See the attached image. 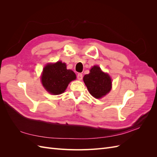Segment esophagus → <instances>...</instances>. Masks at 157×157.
<instances>
[{
  "label": "esophagus",
  "mask_w": 157,
  "mask_h": 157,
  "mask_svg": "<svg viewBox=\"0 0 157 157\" xmlns=\"http://www.w3.org/2000/svg\"><path fill=\"white\" fill-rule=\"evenodd\" d=\"M77 78L78 79V80H82V75L81 74V73H78V75H77Z\"/></svg>",
  "instance_id": "esophagus-1"
}]
</instances>
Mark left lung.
<instances>
[{
    "label": "left lung",
    "instance_id": "obj_1",
    "mask_svg": "<svg viewBox=\"0 0 157 157\" xmlns=\"http://www.w3.org/2000/svg\"><path fill=\"white\" fill-rule=\"evenodd\" d=\"M83 80L90 94L97 99L105 96L112 88L110 76L103 72L98 65H94L90 70V73L84 76Z\"/></svg>",
    "mask_w": 157,
    "mask_h": 157
}]
</instances>
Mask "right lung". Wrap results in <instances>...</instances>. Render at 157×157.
Returning <instances> with one entry per match:
<instances>
[{
  "label": "right lung",
  "instance_id": "1",
  "mask_svg": "<svg viewBox=\"0 0 157 157\" xmlns=\"http://www.w3.org/2000/svg\"><path fill=\"white\" fill-rule=\"evenodd\" d=\"M76 78L73 71L67 69L66 63L60 61L45 66L41 75V82L47 92L53 95H59L63 93L69 82Z\"/></svg>",
  "mask_w": 157,
  "mask_h": 157
}]
</instances>
